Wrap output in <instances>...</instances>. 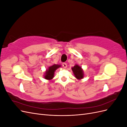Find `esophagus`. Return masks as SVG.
Returning a JSON list of instances; mask_svg holds the SVG:
<instances>
[{"instance_id":"34e87169","label":"esophagus","mask_w":127,"mask_h":127,"mask_svg":"<svg viewBox=\"0 0 127 127\" xmlns=\"http://www.w3.org/2000/svg\"><path fill=\"white\" fill-rule=\"evenodd\" d=\"M63 66H64V68H66L67 67V64L65 63H63Z\"/></svg>"}]
</instances>
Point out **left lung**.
Masks as SVG:
<instances>
[{"label": "left lung", "instance_id": "left-lung-1", "mask_svg": "<svg viewBox=\"0 0 127 127\" xmlns=\"http://www.w3.org/2000/svg\"><path fill=\"white\" fill-rule=\"evenodd\" d=\"M71 69L74 73L75 77L78 79H81L83 78L84 75V71L82 69L81 67H80L79 65L76 64L75 66L71 68Z\"/></svg>", "mask_w": 127, "mask_h": 127}]
</instances>
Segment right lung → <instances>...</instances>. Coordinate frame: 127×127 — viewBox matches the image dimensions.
Returning a JSON list of instances; mask_svg holds the SVG:
<instances>
[{
    "mask_svg": "<svg viewBox=\"0 0 127 127\" xmlns=\"http://www.w3.org/2000/svg\"><path fill=\"white\" fill-rule=\"evenodd\" d=\"M61 67V65L60 64H54L52 66H50L47 69V70L45 72L44 75V78L47 80H51L53 77H54L55 75V71L58 68Z\"/></svg>",
    "mask_w": 127,
    "mask_h": 127,
    "instance_id": "obj_1",
    "label": "right lung"
}]
</instances>
